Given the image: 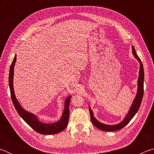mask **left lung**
I'll use <instances>...</instances> for the list:
<instances>
[{"instance_id": "obj_1", "label": "left lung", "mask_w": 154, "mask_h": 154, "mask_svg": "<svg viewBox=\"0 0 154 154\" xmlns=\"http://www.w3.org/2000/svg\"><path fill=\"white\" fill-rule=\"evenodd\" d=\"M132 54H133L134 57L137 60L139 63L140 64L139 77H138L137 81V92L136 94V96H135V98L133 100V102H132L128 111L126 116H125L124 119H123V121H122L120 123L114 125H109L101 123L100 122H99L96 119V118H94L93 111L92 109H91L90 106H89L90 119L91 121H92V123L94 124V126H95L96 128L103 130V131H116V130H120L122 128L126 126V125L129 123L130 121L133 118V117L135 115H136L137 111H139L140 104H141L143 92H144V90H143V85H144V69H143V65L142 64V62L139 58V56H137L136 51H135L134 46H132Z\"/></svg>"}]
</instances>
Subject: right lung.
I'll return each instance as SVG.
<instances>
[{"label": "right lung", "mask_w": 154, "mask_h": 154, "mask_svg": "<svg viewBox=\"0 0 154 154\" xmlns=\"http://www.w3.org/2000/svg\"><path fill=\"white\" fill-rule=\"evenodd\" d=\"M16 62V55L10 66L9 75V85L11 92V99L15 109L21 118L24 119L32 128L36 132L42 134H55L64 130L68 126L69 119V105L72 96H67L64 100V109L61 118L54 123H44L41 122L38 117L32 113L28 111L22 107L15 96L14 88V67Z\"/></svg>", "instance_id": "obj_1"}]
</instances>
